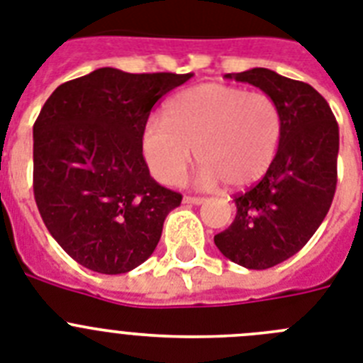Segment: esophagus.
I'll use <instances>...</instances> for the list:
<instances>
[{
	"label": "esophagus",
	"mask_w": 363,
	"mask_h": 363,
	"mask_svg": "<svg viewBox=\"0 0 363 363\" xmlns=\"http://www.w3.org/2000/svg\"><path fill=\"white\" fill-rule=\"evenodd\" d=\"M184 201L186 204H203L204 199L203 197H194V195H184Z\"/></svg>",
	"instance_id": "1"
}]
</instances>
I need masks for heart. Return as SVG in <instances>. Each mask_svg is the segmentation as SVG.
<instances>
[{
    "label": "heart",
    "mask_w": 363,
    "mask_h": 363,
    "mask_svg": "<svg viewBox=\"0 0 363 363\" xmlns=\"http://www.w3.org/2000/svg\"><path fill=\"white\" fill-rule=\"evenodd\" d=\"M281 111L272 96L241 87L201 84L175 94L164 121L147 122L143 153L151 173L177 184L195 157L203 166L197 184L230 188L256 182L274 162L281 140Z\"/></svg>",
    "instance_id": "obj_1"
}]
</instances>
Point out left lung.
I'll return each instance as SVG.
<instances>
[{
	"mask_svg": "<svg viewBox=\"0 0 363 363\" xmlns=\"http://www.w3.org/2000/svg\"><path fill=\"white\" fill-rule=\"evenodd\" d=\"M225 77L259 87L281 111L276 159L257 184L234 195V223L213 238L230 261L264 270L301 250L329 212L338 181V122L305 82L264 67Z\"/></svg>",
	"mask_w": 363,
	"mask_h": 363,
	"instance_id": "obj_1",
	"label": "left lung"
}]
</instances>
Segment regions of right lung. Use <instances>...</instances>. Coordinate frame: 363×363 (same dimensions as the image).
Segmentation results:
<instances>
[{"label": "right lung", "instance_id": "right-lung-1", "mask_svg": "<svg viewBox=\"0 0 363 363\" xmlns=\"http://www.w3.org/2000/svg\"><path fill=\"white\" fill-rule=\"evenodd\" d=\"M194 77L102 67L55 89L34 122V199L50 235L100 274L153 254L182 195L150 175L143 131L164 94Z\"/></svg>", "mask_w": 363, "mask_h": 363}]
</instances>
